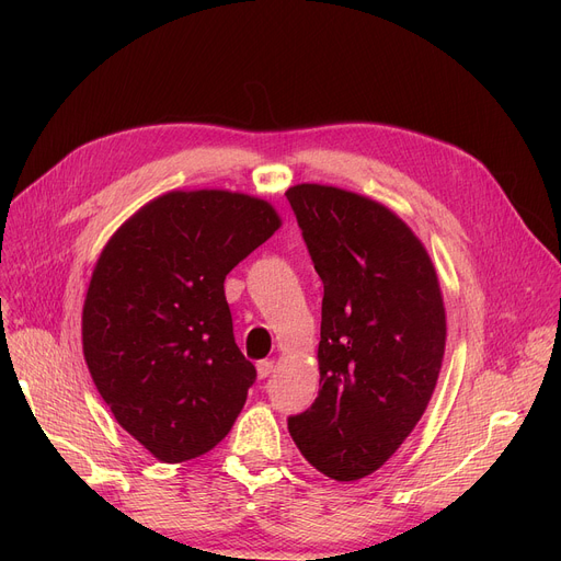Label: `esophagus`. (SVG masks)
<instances>
[{
	"label": "esophagus",
	"instance_id": "34e87169",
	"mask_svg": "<svg viewBox=\"0 0 561 561\" xmlns=\"http://www.w3.org/2000/svg\"><path fill=\"white\" fill-rule=\"evenodd\" d=\"M273 368H275L273 359H263V362L256 364V375L263 379V377H268L273 373Z\"/></svg>",
	"mask_w": 561,
	"mask_h": 561
}]
</instances>
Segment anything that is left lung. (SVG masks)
<instances>
[{
  "mask_svg": "<svg viewBox=\"0 0 561 561\" xmlns=\"http://www.w3.org/2000/svg\"><path fill=\"white\" fill-rule=\"evenodd\" d=\"M286 197L325 288L320 391L288 432L322 476L355 482L425 414L446 352L444 296L425 245L389 206L322 184Z\"/></svg>",
  "mask_w": 561,
  "mask_h": 561,
  "instance_id": "8db88e82",
  "label": "left lung"
}]
</instances>
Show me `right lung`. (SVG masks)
Here are the masks:
<instances>
[{
  "instance_id": "right-lung-1",
  "label": "right lung",
  "mask_w": 561,
  "mask_h": 561,
  "mask_svg": "<svg viewBox=\"0 0 561 561\" xmlns=\"http://www.w3.org/2000/svg\"><path fill=\"white\" fill-rule=\"evenodd\" d=\"M282 227L271 202L170 191L104 245L81 313L83 359L111 414L159 461L229 434L256 379L233 341L225 277Z\"/></svg>"
}]
</instances>
